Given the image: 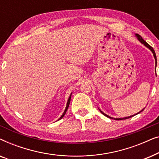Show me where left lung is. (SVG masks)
I'll list each match as a JSON object with an SVG mask.
<instances>
[{
  "label": "left lung",
  "instance_id": "8db88e82",
  "mask_svg": "<svg viewBox=\"0 0 159 159\" xmlns=\"http://www.w3.org/2000/svg\"><path fill=\"white\" fill-rule=\"evenodd\" d=\"M135 37L137 38H138V40L140 41V42L142 43L143 45H144L145 47H147L148 48L150 51H151L152 53H153V56H154V58H155V61H156V65H155V66L156 67V65H157V59H156V53H155V51H154L153 50V48H152L151 45H148V43L145 42V41L143 40V39L142 38V37H141L140 34H135ZM99 110H100V111L101 112V114H103L104 116H106V117H108V118H109V119H116V120H121V119H129V118H131V117H132V116H135V115H137V114H140V112H142L143 110H144V108H143V109H142L140 111H139L138 113H137V114H134V115H132V116H127V117H124V118H113V117H111V116H108V115H107V114H106L105 113H103V111H102L99 108Z\"/></svg>",
  "mask_w": 159,
  "mask_h": 159
}]
</instances>
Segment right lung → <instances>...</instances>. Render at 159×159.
Segmentation results:
<instances>
[{
    "mask_svg": "<svg viewBox=\"0 0 159 159\" xmlns=\"http://www.w3.org/2000/svg\"><path fill=\"white\" fill-rule=\"evenodd\" d=\"M71 94H72V93H71V95H69V98H68V101H67V103H66V108H65V110H64V113H63V114L61 115V117L59 119H58V120H60L61 119H62L63 117H64V116L65 115V114H66V111H67V109H68V108H69V103H70V101H71Z\"/></svg>",
    "mask_w": 159,
    "mask_h": 159,
    "instance_id": "obj_1",
    "label": "right lung"
}]
</instances>
